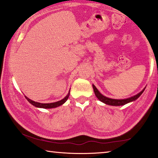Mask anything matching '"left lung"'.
I'll return each mask as SVG.
<instances>
[{"label": "left lung", "instance_id": "obj_1", "mask_svg": "<svg viewBox=\"0 0 158 158\" xmlns=\"http://www.w3.org/2000/svg\"><path fill=\"white\" fill-rule=\"evenodd\" d=\"M92 86H93V89H94V94L96 95L97 98H98L99 100L101 101L102 102H103L104 104H108V105H111V106H122V105H124V104L127 103H130V102H134L140 97V95L143 94V92L145 89V88H144L140 92L138 93V94H137L136 95H135V96L133 97H129V98L116 99H111V98H109V97L104 96L103 94H102L101 93L99 92V91L97 89V88L94 85V84H92Z\"/></svg>", "mask_w": 158, "mask_h": 158}]
</instances>
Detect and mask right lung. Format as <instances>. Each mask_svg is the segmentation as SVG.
<instances>
[{"label":"right lung","instance_id":"obj_1","mask_svg":"<svg viewBox=\"0 0 158 158\" xmlns=\"http://www.w3.org/2000/svg\"><path fill=\"white\" fill-rule=\"evenodd\" d=\"M70 94V90L69 91V93L67 94V95L64 97V99H62L61 100L58 101L56 102H52V103H40V102H34L30 99L29 98H28L27 97H26V99H27L29 103H31L32 105H34L35 107H39V108H44V109H52V108H56L58 107V106L62 105V104L65 103L69 97Z\"/></svg>","mask_w":158,"mask_h":158}]
</instances>
